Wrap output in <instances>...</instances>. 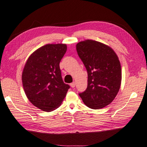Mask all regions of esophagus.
<instances>
[{
    "label": "esophagus",
    "mask_w": 147,
    "mask_h": 147,
    "mask_svg": "<svg viewBox=\"0 0 147 147\" xmlns=\"http://www.w3.org/2000/svg\"><path fill=\"white\" fill-rule=\"evenodd\" d=\"M70 86H71V88H74V87H75V86H76V82L71 83L70 84Z\"/></svg>",
    "instance_id": "1"
}]
</instances>
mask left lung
Masks as SVG:
<instances>
[{
    "instance_id": "1",
    "label": "left lung",
    "mask_w": 147,
    "mask_h": 147,
    "mask_svg": "<svg viewBox=\"0 0 147 147\" xmlns=\"http://www.w3.org/2000/svg\"><path fill=\"white\" fill-rule=\"evenodd\" d=\"M88 74V85L79 95L86 106L101 109L110 104L121 87L122 71L117 54L110 47L86 40L76 45Z\"/></svg>"
}]
</instances>
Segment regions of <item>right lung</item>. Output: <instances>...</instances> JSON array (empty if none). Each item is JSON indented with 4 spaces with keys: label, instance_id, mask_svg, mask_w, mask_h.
Masks as SVG:
<instances>
[{
    "label": "right lung",
    "instance_id": "add662e5",
    "mask_svg": "<svg viewBox=\"0 0 147 147\" xmlns=\"http://www.w3.org/2000/svg\"><path fill=\"white\" fill-rule=\"evenodd\" d=\"M66 44H47L28 57L22 74L26 97L44 111L57 109L69 88L62 80L60 62L66 53Z\"/></svg>",
    "mask_w": 147,
    "mask_h": 147
}]
</instances>
